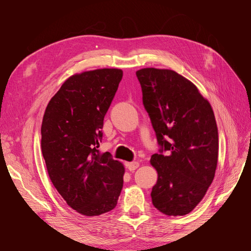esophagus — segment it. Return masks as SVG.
<instances>
[{
	"instance_id": "esophagus-1",
	"label": "esophagus",
	"mask_w": 251,
	"mask_h": 251,
	"mask_svg": "<svg viewBox=\"0 0 251 251\" xmlns=\"http://www.w3.org/2000/svg\"><path fill=\"white\" fill-rule=\"evenodd\" d=\"M126 169L128 171H135L137 168H139V163L137 161H134V162H126Z\"/></svg>"
}]
</instances>
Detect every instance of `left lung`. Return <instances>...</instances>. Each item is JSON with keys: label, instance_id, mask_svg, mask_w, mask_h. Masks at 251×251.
Returning a JSON list of instances; mask_svg holds the SVG:
<instances>
[{"label": "left lung", "instance_id": "obj_1", "mask_svg": "<svg viewBox=\"0 0 251 251\" xmlns=\"http://www.w3.org/2000/svg\"><path fill=\"white\" fill-rule=\"evenodd\" d=\"M160 154L151 157L158 174L151 202L166 216H184L204 198L219 156L214 111L194 83L170 69L136 72ZM168 151V155L162 154Z\"/></svg>", "mask_w": 251, "mask_h": 251}]
</instances>
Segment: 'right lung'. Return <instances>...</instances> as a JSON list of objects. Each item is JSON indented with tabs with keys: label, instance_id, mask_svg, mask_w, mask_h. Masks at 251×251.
<instances>
[{
	"label": "right lung",
	"instance_id": "obj_1",
	"mask_svg": "<svg viewBox=\"0 0 251 251\" xmlns=\"http://www.w3.org/2000/svg\"><path fill=\"white\" fill-rule=\"evenodd\" d=\"M123 78L120 69L71 75L53 96L41 127L42 153L50 180L69 206L87 217L116 206L125 166L97 150L103 118Z\"/></svg>",
	"mask_w": 251,
	"mask_h": 251
}]
</instances>
